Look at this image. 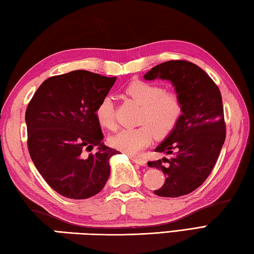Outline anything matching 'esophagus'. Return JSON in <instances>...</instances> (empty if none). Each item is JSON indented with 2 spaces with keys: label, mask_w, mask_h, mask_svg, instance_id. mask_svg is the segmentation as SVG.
<instances>
[{
  "label": "esophagus",
  "mask_w": 254,
  "mask_h": 254,
  "mask_svg": "<svg viewBox=\"0 0 254 254\" xmlns=\"http://www.w3.org/2000/svg\"><path fill=\"white\" fill-rule=\"evenodd\" d=\"M131 160H132V162L139 164V165H141V167H145V165H146V161L143 160V159H139V158H134V156H131Z\"/></svg>",
  "instance_id": "obj_1"
}]
</instances>
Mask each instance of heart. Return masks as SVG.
<instances>
[{"label":"heart","instance_id":"b5f03b06","mask_svg":"<svg viewBox=\"0 0 254 254\" xmlns=\"http://www.w3.org/2000/svg\"><path fill=\"white\" fill-rule=\"evenodd\" d=\"M126 93L141 107L139 123L141 127L126 128L110 137L115 149L127 154H137L150 144L155 135L162 139L178 126L183 113V104L180 96L173 92H165L164 87L156 83L133 81L127 86ZM98 122L108 130H114V104L111 96H104L95 109Z\"/></svg>","mask_w":254,"mask_h":254}]
</instances>
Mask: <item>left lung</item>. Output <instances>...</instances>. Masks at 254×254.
I'll use <instances>...</instances> for the list:
<instances>
[{
    "instance_id": "left-lung-1",
    "label": "left lung",
    "mask_w": 254,
    "mask_h": 254,
    "mask_svg": "<svg viewBox=\"0 0 254 254\" xmlns=\"http://www.w3.org/2000/svg\"><path fill=\"white\" fill-rule=\"evenodd\" d=\"M143 77L170 81L183 104L178 126L155 147L171 158L147 162L165 175L163 187L154 193L165 197L189 194L209 177L225 140L220 90L201 67L180 60L158 64Z\"/></svg>"
}]
</instances>
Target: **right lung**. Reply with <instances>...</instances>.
<instances>
[{
  "label": "right lung",
  "instance_id": "right-lung-1",
  "mask_svg": "<svg viewBox=\"0 0 254 254\" xmlns=\"http://www.w3.org/2000/svg\"><path fill=\"white\" fill-rule=\"evenodd\" d=\"M117 77L84 70L49 77L27 105V147L40 174L59 194L73 200L102 190L110 159L119 151L102 142L95 109ZM94 146V155L84 156Z\"/></svg>",
  "mask_w": 254,
  "mask_h": 254
}]
</instances>
